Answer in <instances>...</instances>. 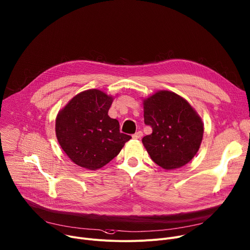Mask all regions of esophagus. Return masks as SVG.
<instances>
[{
    "label": "esophagus",
    "instance_id": "esophagus-1",
    "mask_svg": "<svg viewBox=\"0 0 250 250\" xmlns=\"http://www.w3.org/2000/svg\"><path fill=\"white\" fill-rule=\"evenodd\" d=\"M142 135H144V133H142V131H137V132H135V133L132 135V137H133L134 139H140Z\"/></svg>",
    "mask_w": 250,
    "mask_h": 250
}]
</instances>
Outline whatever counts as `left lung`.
<instances>
[{"label": "left lung", "instance_id": "8db88e82", "mask_svg": "<svg viewBox=\"0 0 250 250\" xmlns=\"http://www.w3.org/2000/svg\"><path fill=\"white\" fill-rule=\"evenodd\" d=\"M145 123L152 133L142 138L150 158L165 170L181 168L197 154L204 124L193 106L178 94L160 90L142 100Z\"/></svg>", "mask_w": 250, "mask_h": 250}]
</instances>
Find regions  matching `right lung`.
I'll list each match as a JSON object with an SVG mask.
<instances>
[{
  "label": "right lung",
  "instance_id": "add662e5",
  "mask_svg": "<svg viewBox=\"0 0 250 250\" xmlns=\"http://www.w3.org/2000/svg\"><path fill=\"white\" fill-rule=\"evenodd\" d=\"M114 97L90 89L77 94L58 112L55 133L63 151L76 165L97 170L108 164L131 136L108 113Z\"/></svg>",
  "mask_w": 250,
  "mask_h": 250
}]
</instances>
